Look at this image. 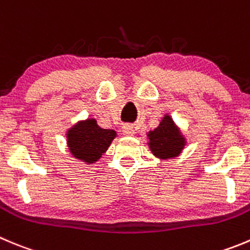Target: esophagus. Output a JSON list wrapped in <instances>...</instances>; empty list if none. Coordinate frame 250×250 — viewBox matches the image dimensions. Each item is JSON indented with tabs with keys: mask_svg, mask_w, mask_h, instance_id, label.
Here are the masks:
<instances>
[{
	"mask_svg": "<svg viewBox=\"0 0 250 250\" xmlns=\"http://www.w3.org/2000/svg\"><path fill=\"white\" fill-rule=\"evenodd\" d=\"M122 129H123V133H125V136L132 137L136 134V129H134V127H133L132 125H125Z\"/></svg>",
	"mask_w": 250,
	"mask_h": 250,
	"instance_id": "34e87169",
	"label": "esophagus"
}]
</instances>
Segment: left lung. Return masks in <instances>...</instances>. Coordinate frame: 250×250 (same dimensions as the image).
<instances>
[{
  "label": "left lung",
  "instance_id": "8db88e82",
  "mask_svg": "<svg viewBox=\"0 0 250 250\" xmlns=\"http://www.w3.org/2000/svg\"><path fill=\"white\" fill-rule=\"evenodd\" d=\"M148 146L154 157L162 160L180 155L186 146V138L169 114H164L159 125L146 133Z\"/></svg>",
  "mask_w": 250,
  "mask_h": 250
}]
</instances>
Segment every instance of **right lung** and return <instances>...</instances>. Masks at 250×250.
Wrapping results in <instances>:
<instances>
[{
	"mask_svg": "<svg viewBox=\"0 0 250 250\" xmlns=\"http://www.w3.org/2000/svg\"><path fill=\"white\" fill-rule=\"evenodd\" d=\"M116 137V130L104 129L95 118H87L67 129L66 144L72 157L85 164H93L106 153Z\"/></svg>",
	"mask_w": 250,
	"mask_h": 250,
	"instance_id": "right-lung-1",
	"label": "right lung"
}]
</instances>
